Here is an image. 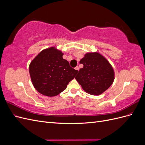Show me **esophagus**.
Returning <instances> with one entry per match:
<instances>
[{
	"instance_id": "34e87169",
	"label": "esophagus",
	"mask_w": 145,
	"mask_h": 145,
	"mask_svg": "<svg viewBox=\"0 0 145 145\" xmlns=\"http://www.w3.org/2000/svg\"><path fill=\"white\" fill-rule=\"evenodd\" d=\"M75 69H76V70H77V71L78 72V70H79V68H78V67H76L75 68Z\"/></svg>"
}]
</instances>
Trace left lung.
Returning <instances> with one entry per match:
<instances>
[{"label": "left lung", "instance_id": "obj_1", "mask_svg": "<svg viewBox=\"0 0 145 145\" xmlns=\"http://www.w3.org/2000/svg\"><path fill=\"white\" fill-rule=\"evenodd\" d=\"M80 63L83 67L75 77L86 93L98 95L107 90L114 80V71L106 58L98 53L88 52Z\"/></svg>", "mask_w": 145, "mask_h": 145}]
</instances>
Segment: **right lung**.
I'll list each match as a JSON object with an SVG mask.
<instances>
[{
  "instance_id": "1",
  "label": "right lung",
  "mask_w": 145,
  "mask_h": 145,
  "mask_svg": "<svg viewBox=\"0 0 145 145\" xmlns=\"http://www.w3.org/2000/svg\"><path fill=\"white\" fill-rule=\"evenodd\" d=\"M62 52L54 47L42 50L29 66L33 85L39 93L53 97L62 93L75 77L77 70L63 59Z\"/></svg>"
}]
</instances>
